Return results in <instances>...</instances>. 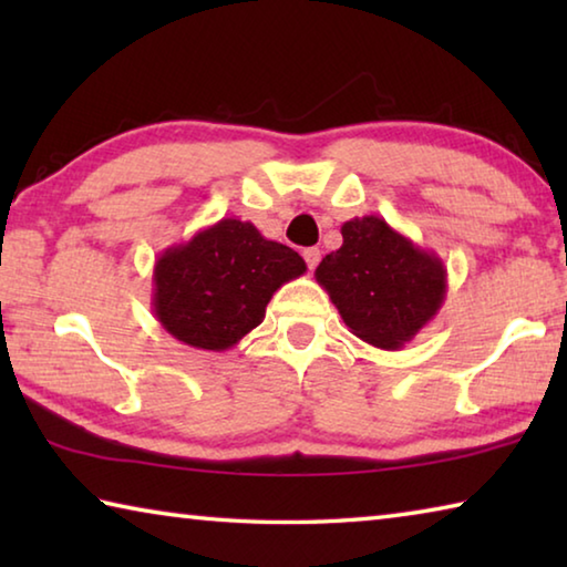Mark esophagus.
Instances as JSON below:
<instances>
[{"label": "esophagus", "instance_id": "esophagus-1", "mask_svg": "<svg viewBox=\"0 0 567 567\" xmlns=\"http://www.w3.org/2000/svg\"><path fill=\"white\" fill-rule=\"evenodd\" d=\"M302 257L307 262V270H315V267H318V262H320V249L318 247H307Z\"/></svg>", "mask_w": 567, "mask_h": 567}]
</instances>
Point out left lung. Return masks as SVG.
Wrapping results in <instances>:
<instances>
[{"mask_svg": "<svg viewBox=\"0 0 567 567\" xmlns=\"http://www.w3.org/2000/svg\"><path fill=\"white\" fill-rule=\"evenodd\" d=\"M315 280L350 332L380 350L415 338L447 292L443 260L375 215L342 225V247L322 257Z\"/></svg>", "mask_w": 567, "mask_h": 567, "instance_id": "left-lung-1", "label": "left lung"}]
</instances>
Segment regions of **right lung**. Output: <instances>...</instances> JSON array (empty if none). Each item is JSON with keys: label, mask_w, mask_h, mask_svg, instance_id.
Masks as SVG:
<instances>
[{"label": "right lung", "mask_w": 567, "mask_h": 567, "mask_svg": "<svg viewBox=\"0 0 567 567\" xmlns=\"http://www.w3.org/2000/svg\"><path fill=\"white\" fill-rule=\"evenodd\" d=\"M307 265L292 247L225 217L167 247L152 275V312L172 338L225 352L265 320V307Z\"/></svg>", "instance_id": "obj_1"}]
</instances>
